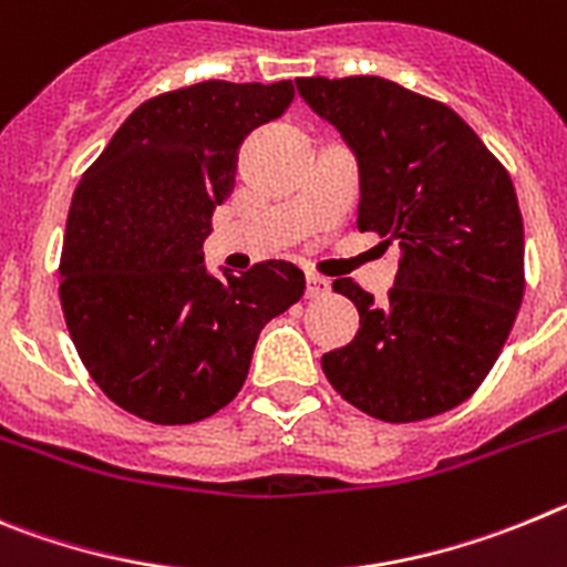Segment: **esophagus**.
<instances>
[{
    "label": "esophagus",
    "instance_id": "obj_1",
    "mask_svg": "<svg viewBox=\"0 0 567 567\" xmlns=\"http://www.w3.org/2000/svg\"><path fill=\"white\" fill-rule=\"evenodd\" d=\"M330 290V282L324 277H319V274H308L305 277V296L308 299H319V296H324Z\"/></svg>",
    "mask_w": 567,
    "mask_h": 567
}]
</instances>
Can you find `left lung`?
<instances>
[{
  "label": "left lung",
  "mask_w": 567,
  "mask_h": 567,
  "mask_svg": "<svg viewBox=\"0 0 567 567\" xmlns=\"http://www.w3.org/2000/svg\"><path fill=\"white\" fill-rule=\"evenodd\" d=\"M359 163V231L398 239L395 285L375 302L353 279L350 344L321 355L344 401L390 423L463 404L497 361L523 302V214L503 163L441 101L379 75L296 79Z\"/></svg>",
  "instance_id": "1"
}]
</instances>
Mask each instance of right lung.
Masks as SVG:
<instances>
[{
  "label": "right lung",
  "instance_id": "add662e5",
  "mask_svg": "<svg viewBox=\"0 0 567 567\" xmlns=\"http://www.w3.org/2000/svg\"><path fill=\"white\" fill-rule=\"evenodd\" d=\"M293 84L200 81L144 101L81 175L61 248V310L110 401L175 426L246 384L274 316L305 293L285 259L212 277L203 243L234 188L239 144L279 118Z\"/></svg>",
  "mask_w": 567,
  "mask_h": 567
}]
</instances>
